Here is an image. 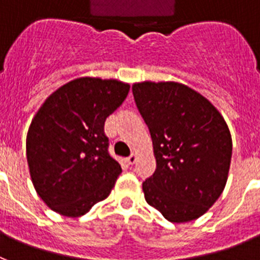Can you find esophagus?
Segmentation results:
<instances>
[{
    "instance_id": "obj_1",
    "label": "esophagus",
    "mask_w": 260,
    "mask_h": 260,
    "mask_svg": "<svg viewBox=\"0 0 260 260\" xmlns=\"http://www.w3.org/2000/svg\"><path fill=\"white\" fill-rule=\"evenodd\" d=\"M136 160H137V153H132L129 157H128V162H129L131 165L136 162Z\"/></svg>"
}]
</instances>
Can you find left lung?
Instances as JSON below:
<instances>
[{
	"label": "left lung",
	"mask_w": 260,
	"mask_h": 260,
	"mask_svg": "<svg viewBox=\"0 0 260 260\" xmlns=\"http://www.w3.org/2000/svg\"><path fill=\"white\" fill-rule=\"evenodd\" d=\"M149 128L156 171L143 182L144 197L176 223L204 215L222 194L233 141L219 111L190 87L177 82L132 86Z\"/></svg>",
	"instance_id": "1"
}]
</instances>
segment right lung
I'll list each match as a JSON object with an SVG mask.
<instances>
[{"mask_svg":"<svg viewBox=\"0 0 260 260\" xmlns=\"http://www.w3.org/2000/svg\"><path fill=\"white\" fill-rule=\"evenodd\" d=\"M129 92L116 79L78 78L52 92L27 131L26 157L38 196L64 217L106 200L121 167L108 153L104 123Z\"/></svg>","mask_w":260,"mask_h":260,"instance_id":"add662e5","label":"right lung"}]
</instances>
